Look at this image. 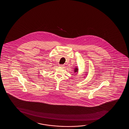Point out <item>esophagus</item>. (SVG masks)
<instances>
[{
  "label": "esophagus",
  "instance_id": "1",
  "mask_svg": "<svg viewBox=\"0 0 129 129\" xmlns=\"http://www.w3.org/2000/svg\"><path fill=\"white\" fill-rule=\"evenodd\" d=\"M59 66L60 67H62L64 66V65H63V64H59Z\"/></svg>",
  "mask_w": 129,
  "mask_h": 129
}]
</instances>
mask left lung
<instances>
[{
    "mask_svg": "<svg viewBox=\"0 0 129 129\" xmlns=\"http://www.w3.org/2000/svg\"><path fill=\"white\" fill-rule=\"evenodd\" d=\"M78 72V68H77V67L74 68V72L75 73H77Z\"/></svg>",
    "mask_w": 129,
    "mask_h": 129,
    "instance_id": "left-lung-1",
    "label": "left lung"
}]
</instances>
